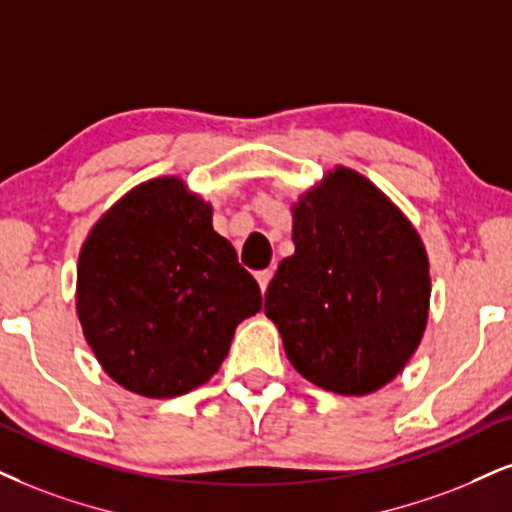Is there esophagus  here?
<instances>
[{
    "mask_svg": "<svg viewBox=\"0 0 512 512\" xmlns=\"http://www.w3.org/2000/svg\"><path fill=\"white\" fill-rule=\"evenodd\" d=\"M256 280H258V287H261V292L266 294L270 280H273V270H258Z\"/></svg>",
    "mask_w": 512,
    "mask_h": 512,
    "instance_id": "obj_1",
    "label": "esophagus"
}]
</instances>
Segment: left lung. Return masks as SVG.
<instances>
[{"mask_svg": "<svg viewBox=\"0 0 512 512\" xmlns=\"http://www.w3.org/2000/svg\"><path fill=\"white\" fill-rule=\"evenodd\" d=\"M292 216L294 254L277 266L263 311L308 382L372 394L406 368L425 334V244L382 189L344 166L301 194Z\"/></svg>", "mask_w": 512, "mask_h": 512, "instance_id": "left-lung-1", "label": "left lung"}]
</instances>
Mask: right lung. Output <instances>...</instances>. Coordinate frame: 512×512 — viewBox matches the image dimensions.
Listing matches in <instances>:
<instances>
[{
  "label": "right lung",
  "mask_w": 512,
  "mask_h": 512,
  "mask_svg": "<svg viewBox=\"0 0 512 512\" xmlns=\"http://www.w3.org/2000/svg\"><path fill=\"white\" fill-rule=\"evenodd\" d=\"M213 208L175 175L142 182L94 223L80 249L75 308L106 375L173 399L225 361L261 289L213 230Z\"/></svg>",
  "instance_id": "right-lung-1"
}]
</instances>
